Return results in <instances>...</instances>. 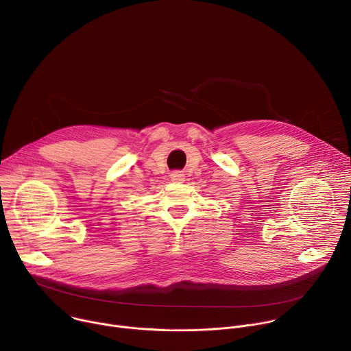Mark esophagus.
Returning a JSON list of instances; mask_svg holds the SVG:
<instances>
[{"label":"esophagus","mask_w":351,"mask_h":351,"mask_svg":"<svg viewBox=\"0 0 351 351\" xmlns=\"http://www.w3.org/2000/svg\"><path fill=\"white\" fill-rule=\"evenodd\" d=\"M169 176H171V180L175 182V183H183L184 182V173H182L179 171L172 172Z\"/></svg>","instance_id":"esophagus-1"}]
</instances>
